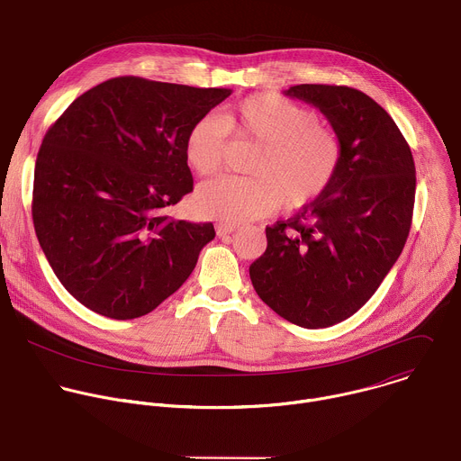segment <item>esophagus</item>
<instances>
[{
    "instance_id": "1",
    "label": "esophagus",
    "mask_w": 461,
    "mask_h": 461,
    "mask_svg": "<svg viewBox=\"0 0 461 461\" xmlns=\"http://www.w3.org/2000/svg\"><path fill=\"white\" fill-rule=\"evenodd\" d=\"M233 231H235V226H233V224H224V222L217 224V235H219V237H228V235H231Z\"/></svg>"
}]
</instances>
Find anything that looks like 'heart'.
Listing matches in <instances>:
<instances>
[{"instance_id": "obj_1", "label": "heart", "mask_w": 461, "mask_h": 461, "mask_svg": "<svg viewBox=\"0 0 461 461\" xmlns=\"http://www.w3.org/2000/svg\"><path fill=\"white\" fill-rule=\"evenodd\" d=\"M231 129L262 151L248 176H221L203 184L194 204L201 215L226 224L267 217L285 204L299 210L326 193L338 176L343 144L336 129L319 122L313 109L265 93L239 102L226 116L203 114L189 127L184 158L196 175L217 173L230 146Z\"/></svg>"}]
</instances>
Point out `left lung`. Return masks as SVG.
<instances>
[{"label": "left lung", "mask_w": 461, "mask_h": 461, "mask_svg": "<svg viewBox=\"0 0 461 461\" xmlns=\"http://www.w3.org/2000/svg\"><path fill=\"white\" fill-rule=\"evenodd\" d=\"M286 96L317 107L341 139L336 180L286 222L249 267L257 295L303 328L354 315L398 260L412 222L416 167L390 114L347 86L301 84Z\"/></svg>", "instance_id": "8db88e82"}]
</instances>
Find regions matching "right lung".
<instances>
[{
	"label": "right lung",
	"mask_w": 461,
	"mask_h": 461,
	"mask_svg": "<svg viewBox=\"0 0 461 461\" xmlns=\"http://www.w3.org/2000/svg\"><path fill=\"white\" fill-rule=\"evenodd\" d=\"M230 95L120 77L78 96L49 127L32 221L50 268L84 306L135 319L191 276L215 228L166 212L193 191L189 127Z\"/></svg>",
	"instance_id": "right-lung-1"
}]
</instances>
